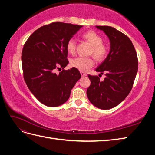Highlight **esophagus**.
<instances>
[{
  "label": "esophagus",
  "instance_id": "obj_1",
  "mask_svg": "<svg viewBox=\"0 0 155 155\" xmlns=\"http://www.w3.org/2000/svg\"><path fill=\"white\" fill-rule=\"evenodd\" d=\"M80 74H81V76H82L83 77H85V76H87V74H86V73H85L84 72L81 71V72H80Z\"/></svg>",
  "mask_w": 155,
  "mask_h": 155
}]
</instances>
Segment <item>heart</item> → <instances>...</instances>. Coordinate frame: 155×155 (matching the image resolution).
Returning <instances> with one entry per match:
<instances>
[{
	"label": "heart",
	"instance_id": "b5f03b06",
	"mask_svg": "<svg viewBox=\"0 0 155 155\" xmlns=\"http://www.w3.org/2000/svg\"><path fill=\"white\" fill-rule=\"evenodd\" d=\"M83 38L92 45L91 53L94 56L96 60H104L108 54L107 46L103 43V38L94 31H88L82 35ZM67 50L70 54H74L76 50V41L73 38L68 40L66 45ZM94 61L92 58L78 57L72 59L71 65L81 71L87 70L93 67Z\"/></svg>",
	"mask_w": 155,
	"mask_h": 155
}]
</instances>
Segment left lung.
I'll return each mask as SVG.
<instances>
[{
  "mask_svg": "<svg viewBox=\"0 0 155 155\" xmlns=\"http://www.w3.org/2000/svg\"><path fill=\"white\" fill-rule=\"evenodd\" d=\"M96 27L109 37L110 48L106 59L96 68L101 74L105 73L106 78L100 81L98 76L88 75L91 83L87 94L94 105L107 110L119 105L128 96L138 72V61L127 36L113 27Z\"/></svg>",
  "mask_w": 155,
  "mask_h": 155,
  "instance_id": "obj_1",
  "label": "left lung"
}]
</instances>
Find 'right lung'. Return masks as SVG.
I'll return each mask as SVG.
<instances>
[{"label": "right lung", "mask_w": 155, "mask_h": 155, "mask_svg": "<svg viewBox=\"0 0 155 155\" xmlns=\"http://www.w3.org/2000/svg\"><path fill=\"white\" fill-rule=\"evenodd\" d=\"M82 26L55 22L40 27L27 39L22 51L23 77L29 90L46 106L66 102L81 76L68 63L66 45ZM61 70L58 74L54 72Z\"/></svg>", "instance_id": "obj_1"}]
</instances>
